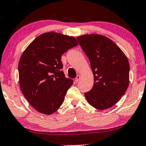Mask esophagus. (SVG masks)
Listing matches in <instances>:
<instances>
[{"label":"esophagus","instance_id":"34e87169","mask_svg":"<svg viewBox=\"0 0 146 146\" xmlns=\"http://www.w3.org/2000/svg\"><path fill=\"white\" fill-rule=\"evenodd\" d=\"M80 75H77V77H76V78H75V82H78V80H80Z\"/></svg>","mask_w":146,"mask_h":146}]
</instances>
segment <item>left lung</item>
<instances>
[{"label": "left lung", "mask_w": 146, "mask_h": 146, "mask_svg": "<svg viewBox=\"0 0 146 146\" xmlns=\"http://www.w3.org/2000/svg\"><path fill=\"white\" fill-rule=\"evenodd\" d=\"M88 57L94 77L91 90L84 93L90 105L105 110L115 105L129 84V63L125 54L110 39L98 34L77 38Z\"/></svg>", "instance_id": "left-lung-1"}]
</instances>
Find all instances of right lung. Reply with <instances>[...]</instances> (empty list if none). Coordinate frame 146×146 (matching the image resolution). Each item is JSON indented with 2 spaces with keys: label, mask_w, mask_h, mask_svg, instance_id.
<instances>
[{
  "label": "right lung",
  "mask_w": 146,
  "mask_h": 146,
  "mask_svg": "<svg viewBox=\"0 0 146 146\" xmlns=\"http://www.w3.org/2000/svg\"><path fill=\"white\" fill-rule=\"evenodd\" d=\"M78 45L76 39L56 32L41 34L20 58L18 70L21 90L32 106L44 114L56 112L73 84L62 70V55Z\"/></svg>",
  "instance_id": "right-lung-1"
}]
</instances>
